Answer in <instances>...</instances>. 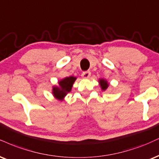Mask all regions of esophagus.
Instances as JSON below:
<instances>
[{"label": "esophagus", "mask_w": 159, "mask_h": 159, "mask_svg": "<svg viewBox=\"0 0 159 159\" xmlns=\"http://www.w3.org/2000/svg\"><path fill=\"white\" fill-rule=\"evenodd\" d=\"M90 75H91V72H89V71H85V72H84L83 73H82V75H81V76H82V78H89V77H90Z\"/></svg>", "instance_id": "1"}]
</instances>
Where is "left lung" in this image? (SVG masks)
Returning a JSON list of instances; mask_svg holds the SVG:
<instances>
[{
    "label": "left lung",
    "instance_id": "left-lung-1",
    "mask_svg": "<svg viewBox=\"0 0 159 159\" xmlns=\"http://www.w3.org/2000/svg\"><path fill=\"white\" fill-rule=\"evenodd\" d=\"M99 84H100L101 88V89H102V90H106V89H107L109 84H108L107 81L106 80L100 79V80H99Z\"/></svg>",
    "mask_w": 159,
    "mask_h": 159
}]
</instances>
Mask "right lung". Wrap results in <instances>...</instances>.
Instances as JSON below:
<instances>
[{"mask_svg":"<svg viewBox=\"0 0 159 159\" xmlns=\"http://www.w3.org/2000/svg\"><path fill=\"white\" fill-rule=\"evenodd\" d=\"M76 80L75 77L70 76L58 82L59 86H54L52 87V94L55 98L62 101L68 93L71 91L72 85Z\"/></svg>","mask_w":159,"mask_h":159,"instance_id":"obj_1","label":"right lung"}]
</instances>
